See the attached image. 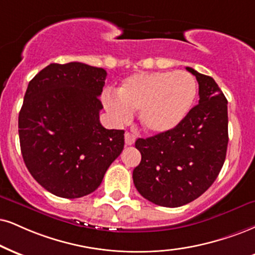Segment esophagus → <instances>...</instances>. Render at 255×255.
I'll return each instance as SVG.
<instances>
[{"label": "esophagus", "instance_id": "34e87169", "mask_svg": "<svg viewBox=\"0 0 255 255\" xmlns=\"http://www.w3.org/2000/svg\"><path fill=\"white\" fill-rule=\"evenodd\" d=\"M134 143V137L130 132H125V144L127 145H132Z\"/></svg>", "mask_w": 255, "mask_h": 255}]
</instances>
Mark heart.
Returning <instances> with one entry per match:
<instances>
[{
	"mask_svg": "<svg viewBox=\"0 0 255 255\" xmlns=\"http://www.w3.org/2000/svg\"><path fill=\"white\" fill-rule=\"evenodd\" d=\"M117 95L105 93L103 103L117 123H127L139 111L143 128L153 134L169 132L181 125L197 96L195 78L185 71L138 73L123 81Z\"/></svg>",
	"mask_w": 255,
	"mask_h": 255,
	"instance_id": "obj_1",
	"label": "heart"
}]
</instances>
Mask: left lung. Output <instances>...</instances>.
I'll return each instance as SVG.
<instances>
[{
  "label": "left lung",
  "mask_w": 255,
  "mask_h": 255,
  "mask_svg": "<svg viewBox=\"0 0 255 255\" xmlns=\"http://www.w3.org/2000/svg\"><path fill=\"white\" fill-rule=\"evenodd\" d=\"M187 71L199 83V104L172 131L134 143L142 155L134 187L144 199L169 208L191 202L214 183L228 145L227 99L212 77Z\"/></svg>",
  "instance_id": "1"
}]
</instances>
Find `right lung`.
Wrapping results in <instances>:
<instances>
[{
    "mask_svg": "<svg viewBox=\"0 0 255 255\" xmlns=\"http://www.w3.org/2000/svg\"><path fill=\"white\" fill-rule=\"evenodd\" d=\"M104 68L51 64L28 84L18 113L24 164L37 183L65 199L93 193L124 149V130L100 124Z\"/></svg>",
    "mask_w": 255,
    "mask_h": 255,
    "instance_id": "right-lung-1",
    "label": "right lung"
}]
</instances>
